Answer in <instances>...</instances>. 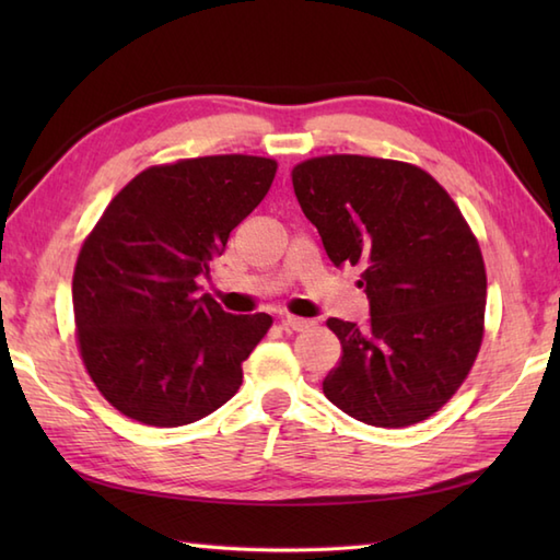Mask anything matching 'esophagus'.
<instances>
[{
	"mask_svg": "<svg viewBox=\"0 0 560 560\" xmlns=\"http://www.w3.org/2000/svg\"><path fill=\"white\" fill-rule=\"evenodd\" d=\"M281 325L287 327V329H293V331H305V329H311L315 323H313V319H305V317L283 315V317H281Z\"/></svg>",
	"mask_w": 560,
	"mask_h": 560,
	"instance_id": "34e87169",
	"label": "esophagus"
}]
</instances>
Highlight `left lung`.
I'll list each match as a JSON object with an SVG mask.
<instances>
[{
    "label": "left lung",
    "mask_w": 560,
    "mask_h": 560,
    "mask_svg": "<svg viewBox=\"0 0 560 560\" xmlns=\"http://www.w3.org/2000/svg\"><path fill=\"white\" fill-rule=\"evenodd\" d=\"M293 192L327 257L359 267L371 319L329 317L341 361L325 397L355 421H425L467 380L483 339L486 267L477 235L419 165L331 153L291 171Z\"/></svg>",
    "instance_id": "left-lung-1"
}]
</instances>
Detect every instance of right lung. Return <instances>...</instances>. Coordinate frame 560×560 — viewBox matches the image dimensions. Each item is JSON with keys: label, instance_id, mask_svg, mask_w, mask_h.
<instances>
[{"label": "right lung", "instance_id": "obj_1", "mask_svg": "<svg viewBox=\"0 0 560 560\" xmlns=\"http://www.w3.org/2000/svg\"><path fill=\"white\" fill-rule=\"evenodd\" d=\"M277 161L245 153L180 159L132 177L83 241L71 301L93 385L147 425L217 411L271 315H231L199 293L229 235L273 183Z\"/></svg>", "mask_w": 560, "mask_h": 560}]
</instances>
